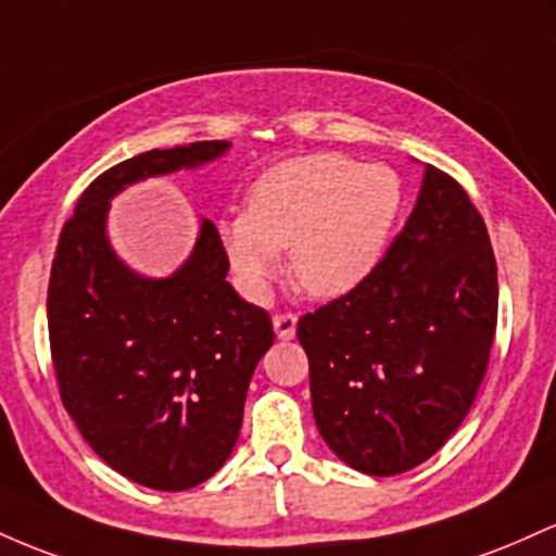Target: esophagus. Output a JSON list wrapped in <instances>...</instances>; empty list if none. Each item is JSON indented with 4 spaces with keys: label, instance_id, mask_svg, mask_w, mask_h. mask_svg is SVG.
Here are the masks:
<instances>
[{
    "label": "esophagus",
    "instance_id": "34e87169",
    "mask_svg": "<svg viewBox=\"0 0 556 556\" xmlns=\"http://www.w3.org/2000/svg\"><path fill=\"white\" fill-rule=\"evenodd\" d=\"M273 328H276V336L280 341H291L296 336V315H291V312L276 315L273 317Z\"/></svg>",
    "mask_w": 556,
    "mask_h": 556
}]
</instances>
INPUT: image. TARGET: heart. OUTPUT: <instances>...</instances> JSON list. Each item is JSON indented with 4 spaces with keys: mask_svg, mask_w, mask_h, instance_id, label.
Listing matches in <instances>:
<instances>
[{
    "mask_svg": "<svg viewBox=\"0 0 556 556\" xmlns=\"http://www.w3.org/2000/svg\"><path fill=\"white\" fill-rule=\"evenodd\" d=\"M402 178L386 165L307 154L270 167L249 186L247 212L223 217L217 239L247 296L260 299L291 249L304 291L336 299L370 278L402 212Z\"/></svg>",
    "mask_w": 556,
    "mask_h": 556,
    "instance_id": "1",
    "label": "heart"
}]
</instances>
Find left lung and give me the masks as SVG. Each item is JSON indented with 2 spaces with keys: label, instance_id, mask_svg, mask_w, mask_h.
I'll list each match as a JSON object with an SVG mask.
<instances>
[{
  "label": "left lung",
  "instance_id": "1",
  "mask_svg": "<svg viewBox=\"0 0 556 556\" xmlns=\"http://www.w3.org/2000/svg\"><path fill=\"white\" fill-rule=\"evenodd\" d=\"M496 307L483 217L457 180L426 165L413 215L370 278L299 320L330 452L378 478L433 457L476 402Z\"/></svg>",
  "mask_w": 556,
  "mask_h": 556
}]
</instances>
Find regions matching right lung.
<instances>
[{
    "label": "right lung",
    "instance_id": "1",
    "mask_svg": "<svg viewBox=\"0 0 556 556\" xmlns=\"http://www.w3.org/2000/svg\"><path fill=\"white\" fill-rule=\"evenodd\" d=\"M230 141L136 154L84 191L60 233L47 317L67 415L112 470L154 491L215 476L239 441L249 380L273 346L265 309L228 283L217 228L165 278L141 276L110 244V202L147 178L197 170Z\"/></svg>",
    "mask_w": 556,
    "mask_h": 556
}]
</instances>
